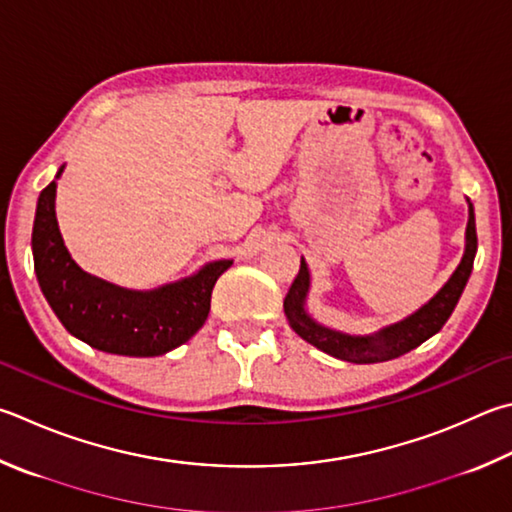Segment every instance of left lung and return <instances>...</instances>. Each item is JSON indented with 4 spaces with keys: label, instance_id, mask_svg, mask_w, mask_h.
<instances>
[{
    "label": "left lung",
    "instance_id": "1",
    "mask_svg": "<svg viewBox=\"0 0 512 512\" xmlns=\"http://www.w3.org/2000/svg\"><path fill=\"white\" fill-rule=\"evenodd\" d=\"M468 201V226H466V250L459 266L454 268L450 280L445 282L439 293L432 300H427L421 309L407 315V318L387 324V327L378 329L374 333H345L338 329H331L313 318L306 309V297H309L311 288V273L309 264L300 259V273L288 288L284 300V313L291 329L309 345L318 347L320 351L329 353V356L347 362H356V365H367V362H385L403 356V353L423 345L427 338L439 333L441 327L457 306L463 288L468 284V277L472 273V264H475L477 255V230H475V208Z\"/></svg>",
    "mask_w": 512,
    "mask_h": 512
}]
</instances>
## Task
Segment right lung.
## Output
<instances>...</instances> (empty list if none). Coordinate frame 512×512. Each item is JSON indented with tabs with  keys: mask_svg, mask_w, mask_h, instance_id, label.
Returning a JSON list of instances; mask_svg holds the SVG:
<instances>
[{
	"mask_svg": "<svg viewBox=\"0 0 512 512\" xmlns=\"http://www.w3.org/2000/svg\"><path fill=\"white\" fill-rule=\"evenodd\" d=\"M64 165L37 199L33 264L46 302L71 336L116 356L152 358L181 347L210 313V295L232 259L203 264L183 280L134 291L91 275L73 262L55 217V190Z\"/></svg>",
	"mask_w": 512,
	"mask_h": 512,
	"instance_id": "1",
	"label": "right lung"
}]
</instances>
